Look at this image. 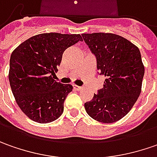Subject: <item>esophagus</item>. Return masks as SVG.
Here are the masks:
<instances>
[{"label":"esophagus","mask_w":157,"mask_h":157,"mask_svg":"<svg viewBox=\"0 0 157 157\" xmlns=\"http://www.w3.org/2000/svg\"><path fill=\"white\" fill-rule=\"evenodd\" d=\"M74 89H76V90H81V89H82V87H80V86H76V85H74Z\"/></svg>","instance_id":"obj_1"}]
</instances>
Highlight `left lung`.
Wrapping results in <instances>:
<instances>
[{"instance_id": "1", "label": "left lung", "mask_w": 157, "mask_h": 157, "mask_svg": "<svg viewBox=\"0 0 157 157\" xmlns=\"http://www.w3.org/2000/svg\"><path fill=\"white\" fill-rule=\"evenodd\" d=\"M82 35L95 55L99 73L106 77L103 88L84 104L86 112L98 122H117L129 112L141 94L144 66L140 50L115 34Z\"/></svg>"}]
</instances>
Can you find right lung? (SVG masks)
Here are the masks:
<instances>
[{"instance_id": "right-lung-1", "label": "right lung", "mask_w": 157, "mask_h": 157, "mask_svg": "<svg viewBox=\"0 0 157 157\" xmlns=\"http://www.w3.org/2000/svg\"><path fill=\"white\" fill-rule=\"evenodd\" d=\"M81 35L45 33L30 37L10 56L8 79L16 103L32 121L48 123L62 116L70 84L54 80L63 52Z\"/></svg>"}]
</instances>
